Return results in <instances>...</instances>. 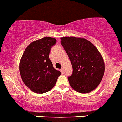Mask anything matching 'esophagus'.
<instances>
[{"mask_svg": "<svg viewBox=\"0 0 122 122\" xmlns=\"http://www.w3.org/2000/svg\"><path fill=\"white\" fill-rule=\"evenodd\" d=\"M61 72L62 73H63L64 72V68H61Z\"/></svg>", "mask_w": 122, "mask_h": 122, "instance_id": "34e87169", "label": "esophagus"}]
</instances>
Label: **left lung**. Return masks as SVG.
Returning <instances> with one entry per match:
<instances>
[{"label":"left lung","instance_id":"8db88e82","mask_svg":"<svg viewBox=\"0 0 122 122\" xmlns=\"http://www.w3.org/2000/svg\"><path fill=\"white\" fill-rule=\"evenodd\" d=\"M61 39L72 65L73 74L68 78L70 86L77 92H91L99 86L104 74L101 54L85 38L64 36Z\"/></svg>","mask_w":122,"mask_h":122}]
</instances>
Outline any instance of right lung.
I'll list each match as a JSON object with an SVG mask.
<instances>
[{"label":"right lung","mask_w":122,"mask_h":122,"mask_svg":"<svg viewBox=\"0 0 122 122\" xmlns=\"http://www.w3.org/2000/svg\"><path fill=\"white\" fill-rule=\"evenodd\" d=\"M56 39L44 37L31 42L23 53L19 71L23 82L31 91L42 94L54 87L61 71L55 69L49 58Z\"/></svg>","instance_id":"right-lung-1"}]
</instances>
